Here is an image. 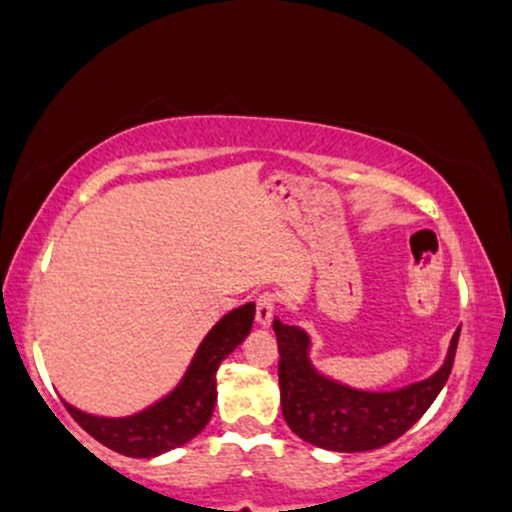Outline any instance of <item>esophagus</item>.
Masks as SVG:
<instances>
[{
    "label": "esophagus",
    "mask_w": 512,
    "mask_h": 512,
    "mask_svg": "<svg viewBox=\"0 0 512 512\" xmlns=\"http://www.w3.org/2000/svg\"><path fill=\"white\" fill-rule=\"evenodd\" d=\"M273 307H276V298H273L271 293L258 295V300H256V324H258V327L266 329L268 324H271Z\"/></svg>",
    "instance_id": "obj_1"
}]
</instances>
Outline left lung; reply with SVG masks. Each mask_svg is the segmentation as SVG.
<instances>
[{"label":"left lung","mask_w":512,"mask_h":512,"mask_svg":"<svg viewBox=\"0 0 512 512\" xmlns=\"http://www.w3.org/2000/svg\"><path fill=\"white\" fill-rule=\"evenodd\" d=\"M461 329V327H459ZM459 329L447 359L425 381L398 390H359L327 378L310 361V334L295 324L273 320L278 339L280 408L288 427L329 452H371L405 434L425 415L452 373Z\"/></svg>","instance_id":"8db88e82"}]
</instances>
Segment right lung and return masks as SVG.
Returning <instances> with one entry per match:
<instances>
[{
    "label": "right lung",
    "mask_w": 512,
    "mask_h": 512,
    "mask_svg": "<svg viewBox=\"0 0 512 512\" xmlns=\"http://www.w3.org/2000/svg\"><path fill=\"white\" fill-rule=\"evenodd\" d=\"M254 315V302L227 312L197 346L178 386L146 410L126 417H100L70 403H65V408L82 430L117 454L151 459L183 447L210 422L217 403V368L249 337Z\"/></svg>",
    "instance_id": "add662e5"
}]
</instances>
